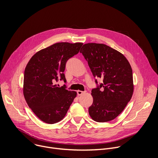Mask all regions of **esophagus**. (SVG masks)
<instances>
[{"instance_id": "esophagus-1", "label": "esophagus", "mask_w": 158, "mask_h": 158, "mask_svg": "<svg viewBox=\"0 0 158 158\" xmlns=\"http://www.w3.org/2000/svg\"><path fill=\"white\" fill-rule=\"evenodd\" d=\"M87 93V91H77V95L78 96H81V95H82V94H85Z\"/></svg>"}]
</instances>
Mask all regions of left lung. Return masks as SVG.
Segmentation results:
<instances>
[{
	"label": "left lung",
	"instance_id": "left-lung-1",
	"mask_svg": "<svg viewBox=\"0 0 158 158\" xmlns=\"http://www.w3.org/2000/svg\"><path fill=\"white\" fill-rule=\"evenodd\" d=\"M80 52L87 61L94 77L103 79L102 83L92 89L93 102L89 107L90 116L99 123L114 119L133 94L132 71L129 62L123 54L103 44H85Z\"/></svg>",
	"mask_w": 158,
	"mask_h": 158
}]
</instances>
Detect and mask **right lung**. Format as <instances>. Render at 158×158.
Returning <instances> with one entry per match:
<instances>
[{
  "label": "right lung",
  "mask_w": 158,
  "mask_h": 158,
  "mask_svg": "<svg viewBox=\"0 0 158 158\" xmlns=\"http://www.w3.org/2000/svg\"><path fill=\"white\" fill-rule=\"evenodd\" d=\"M82 43H56L36 52L24 71L23 93L34 113L43 122L54 124L61 121L76 97V91L65 85L54 84L59 78L66 82L64 74L69 59L79 53Z\"/></svg>",
  "instance_id": "obj_1"
}]
</instances>
